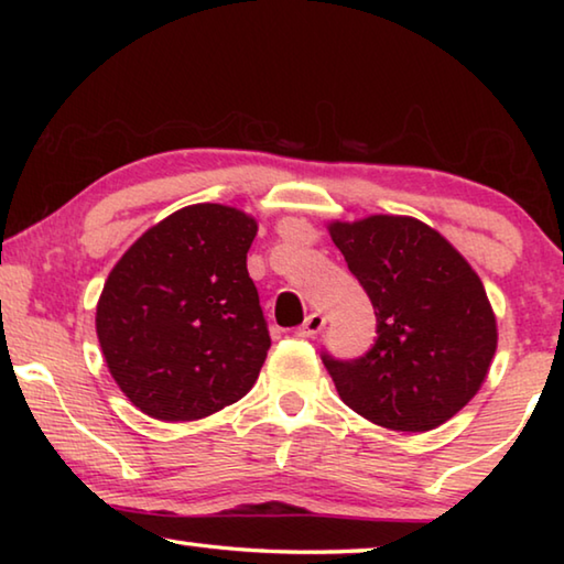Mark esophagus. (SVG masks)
<instances>
[{
	"mask_svg": "<svg viewBox=\"0 0 564 564\" xmlns=\"http://www.w3.org/2000/svg\"><path fill=\"white\" fill-rule=\"evenodd\" d=\"M323 326H326V318H323V313H311V316L303 321V326L295 330V336L313 338V336H318V333L323 330Z\"/></svg>",
	"mask_w": 564,
	"mask_h": 564,
	"instance_id": "esophagus-1",
	"label": "esophagus"
}]
</instances>
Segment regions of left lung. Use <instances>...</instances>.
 I'll return each mask as SVG.
<instances>
[{
	"mask_svg": "<svg viewBox=\"0 0 564 564\" xmlns=\"http://www.w3.org/2000/svg\"><path fill=\"white\" fill-rule=\"evenodd\" d=\"M330 238L376 311V340L362 356L321 352L343 403L400 433L443 425L480 390L498 346L480 279L415 218L333 224Z\"/></svg>",
	"mask_w": 564,
	"mask_h": 564,
	"instance_id": "8db88e82",
	"label": "left lung"
}]
</instances>
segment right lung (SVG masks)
Instances as JSON below:
<instances>
[{
  "label": "right lung",
  "instance_id": "add662e5",
  "mask_svg": "<svg viewBox=\"0 0 564 564\" xmlns=\"http://www.w3.org/2000/svg\"><path fill=\"white\" fill-rule=\"evenodd\" d=\"M256 221L221 204L171 214L113 265L97 336L133 405L166 423L241 400L271 348L246 253Z\"/></svg>",
  "mask_w": 564,
  "mask_h": 564
}]
</instances>
